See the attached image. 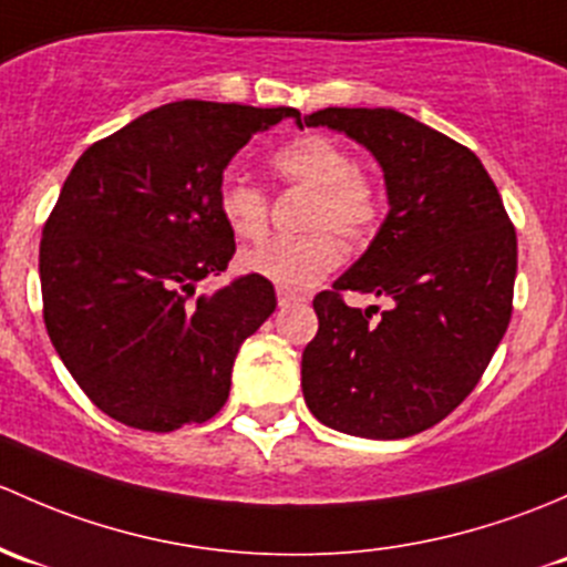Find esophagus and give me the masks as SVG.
Segmentation results:
<instances>
[{
	"label": "esophagus",
	"mask_w": 567,
	"mask_h": 567,
	"mask_svg": "<svg viewBox=\"0 0 567 567\" xmlns=\"http://www.w3.org/2000/svg\"><path fill=\"white\" fill-rule=\"evenodd\" d=\"M297 300H302V297L295 295V291L278 289V306H291V302H297Z\"/></svg>",
	"instance_id": "1"
}]
</instances>
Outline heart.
<instances>
[{
  "label": "heart",
  "mask_w": 567,
  "mask_h": 567,
  "mask_svg": "<svg viewBox=\"0 0 567 567\" xmlns=\"http://www.w3.org/2000/svg\"><path fill=\"white\" fill-rule=\"evenodd\" d=\"M270 168L286 185L311 190L306 235L276 237L245 250L243 270L281 289H306L341 265L343 248L377 235L384 198L377 179L360 172L352 150L324 133L291 138L270 155ZM218 209L237 240L256 243L270 229V194L243 177H226L218 188Z\"/></svg>",
  "instance_id": "1"
}]
</instances>
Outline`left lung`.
Returning a JSON list of instances; mask_svg holds the SVG:
<instances>
[{
  "mask_svg": "<svg viewBox=\"0 0 567 567\" xmlns=\"http://www.w3.org/2000/svg\"><path fill=\"white\" fill-rule=\"evenodd\" d=\"M308 127L382 163L390 209L369 250L313 297L302 395L330 429L401 440L445 420L481 382L513 313L516 229L472 150L393 109H322ZM343 290L388 296L377 320ZM377 313V308H373Z\"/></svg>",
  "mask_w": 567,
  "mask_h": 567,
  "instance_id": "1",
  "label": "left lung"
}]
</instances>
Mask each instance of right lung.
I'll use <instances>...</instances> for the list:
<instances>
[{
  "label": "right lung",
  "instance_id": "right-lung-1",
  "mask_svg": "<svg viewBox=\"0 0 567 567\" xmlns=\"http://www.w3.org/2000/svg\"><path fill=\"white\" fill-rule=\"evenodd\" d=\"M289 106L177 101L92 144L40 240L43 322L86 399L142 431L204 423L229 399L237 349L276 311L267 278L220 276L237 245L218 209L224 168Z\"/></svg>",
  "mask_w": 567,
  "mask_h": 567
}]
</instances>
